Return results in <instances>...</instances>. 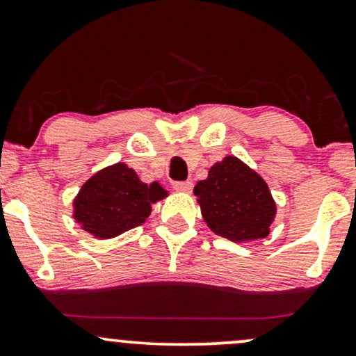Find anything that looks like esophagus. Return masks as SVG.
Segmentation results:
<instances>
[{
  "label": "esophagus",
  "mask_w": 356,
  "mask_h": 356,
  "mask_svg": "<svg viewBox=\"0 0 356 356\" xmlns=\"http://www.w3.org/2000/svg\"><path fill=\"white\" fill-rule=\"evenodd\" d=\"M192 182L191 181H177L174 182V188L177 192H191L192 191Z\"/></svg>",
  "instance_id": "1"
}]
</instances>
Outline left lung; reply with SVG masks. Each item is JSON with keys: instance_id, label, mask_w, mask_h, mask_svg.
<instances>
[{"instance_id": "8db88e82", "label": "left lung", "mask_w": 356, "mask_h": 356, "mask_svg": "<svg viewBox=\"0 0 356 356\" xmlns=\"http://www.w3.org/2000/svg\"><path fill=\"white\" fill-rule=\"evenodd\" d=\"M209 228L228 240L253 241L269 235L276 204L268 184L235 156L215 163L193 187Z\"/></svg>"}]
</instances>
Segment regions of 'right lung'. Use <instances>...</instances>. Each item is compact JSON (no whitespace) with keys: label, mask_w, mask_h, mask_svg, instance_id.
Masks as SVG:
<instances>
[{"label":"right lung","mask_w":356,"mask_h":356,"mask_svg":"<svg viewBox=\"0 0 356 356\" xmlns=\"http://www.w3.org/2000/svg\"><path fill=\"white\" fill-rule=\"evenodd\" d=\"M165 195L159 184L147 186L131 168L118 163L83 184L74 200V218L90 235L108 240L145 223L151 204Z\"/></svg>","instance_id":"add662e5"}]
</instances>
